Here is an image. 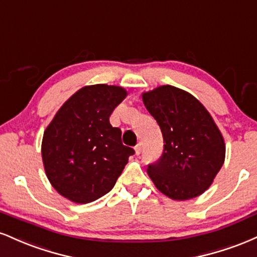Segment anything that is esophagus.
<instances>
[{
	"label": "esophagus",
	"mask_w": 257,
	"mask_h": 257,
	"mask_svg": "<svg viewBox=\"0 0 257 257\" xmlns=\"http://www.w3.org/2000/svg\"><path fill=\"white\" fill-rule=\"evenodd\" d=\"M135 150H136V155H140L141 152H142V144L138 143L137 146L135 147Z\"/></svg>",
	"instance_id": "obj_1"
}]
</instances>
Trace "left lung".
<instances>
[{
	"instance_id": "1",
	"label": "left lung",
	"mask_w": 257,
	"mask_h": 257,
	"mask_svg": "<svg viewBox=\"0 0 257 257\" xmlns=\"http://www.w3.org/2000/svg\"><path fill=\"white\" fill-rule=\"evenodd\" d=\"M164 137L161 158L148 165V174L162 194L189 200L203 194L225 161L221 132L191 93L171 85L142 95Z\"/></svg>"
}]
</instances>
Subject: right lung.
Returning a JSON list of instances; mask_svg holds the SVG:
<instances>
[{
  "label": "right lung",
  "instance_id": "right-lung-1",
  "mask_svg": "<svg viewBox=\"0 0 257 257\" xmlns=\"http://www.w3.org/2000/svg\"><path fill=\"white\" fill-rule=\"evenodd\" d=\"M127 92L120 86H85L63 103L45 130L42 159L54 189L75 203L109 192L134 155L109 116Z\"/></svg>",
  "mask_w": 257,
  "mask_h": 257
}]
</instances>
